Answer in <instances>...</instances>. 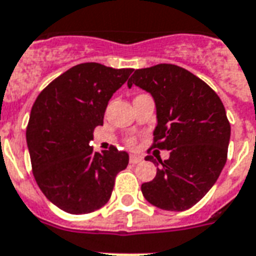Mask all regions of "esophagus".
<instances>
[{"label": "esophagus", "instance_id": "1", "mask_svg": "<svg viewBox=\"0 0 256 256\" xmlns=\"http://www.w3.org/2000/svg\"><path fill=\"white\" fill-rule=\"evenodd\" d=\"M143 160V158L140 156V155H130V162L132 163V164H136V163H139Z\"/></svg>", "mask_w": 256, "mask_h": 256}]
</instances>
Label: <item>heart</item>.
I'll use <instances>...</instances> for the list:
<instances>
[{"mask_svg": "<svg viewBox=\"0 0 256 256\" xmlns=\"http://www.w3.org/2000/svg\"><path fill=\"white\" fill-rule=\"evenodd\" d=\"M128 144H134V140H132V139L128 140Z\"/></svg>", "mask_w": 256, "mask_h": 256, "instance_id": "heart-1", "label": "heart"}]
</instances>
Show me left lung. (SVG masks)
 I'll use <instances>...</instances> for the list:
<instances>
[{
  "mask_svg": "<svg viewBox=\"0 0 256 256\" xmlns=\"http://www.w3.org/2000/svg\"><path fill=\"white\" fill-rule=\"evenodd\" d=\"M148 92L156 106L154 148L170 151L162 162L154 156L156 176L142 185L144 198L156 208L182 212L214 185L226 162L230 126L226 108L202 80L176 64L139 68L128 80Z\"/></svg>",
  "mask_w": 256,
  "mask_h": 256,
  "instance_id": "obj_1",
  "label": "left lung"
}]
</instances>
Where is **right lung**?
Returning <instances> with one entry per match:
<instances>
[{"instance_id": "obj_1", "label": "right lung", "mask_w": 256, "mask_h": 256, "mask_svg": "<svg viewBox=\"0 0 256 256\" xmlns=\"http://www.w3.org/2000/svg\"><path fill=\"white\" fill-rule=\"evenodd\" d=\"M132 71L80 63L55 78L34 101L26 126L32 172L44 196L64 212L102 208L117 172L128 166L126 151L110 146L94 152L90 140L94 128L104 124L109 100Z\"/></svg>"}]
</instances>
